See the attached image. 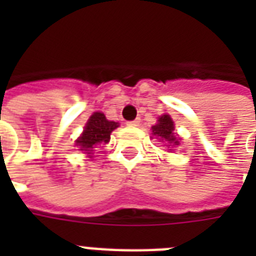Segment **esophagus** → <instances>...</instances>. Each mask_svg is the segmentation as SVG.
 <instances>
[{
  "mask_svg": "<svg viewBox=\"0 0 256 256\" xmlns=\"http://www.w3.org/2000/svg\"><path fill=\"white\" fill-rule=\"evenodd\" d=\"M140 120H132V122H128V126H140Z\"/></svg>",
  "mask_w": 256,
  "mask_h": 256,
  "instance_id": "obj_1",
  "label": "esophagus"
}]
</instances>
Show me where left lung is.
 <instances>
[{
	"mask_svg": "<svg viewBox=\"0 0 256 256\" xmlns=\"http://www.w3.org/2000/svg\"><path fill=\"white\" fill-rule=\"evenodd\" d=\"M152 136H158L160 140H166L168 144H176V146L179 144V140L174 132V122L168 114H164V116L158 118V122L154 126H152Z\"/></svg>",
	"mask_w": 256,
	"mask_h": 256,
	"instance_id": "1",
	"label": "left lung"
}]
</instances>
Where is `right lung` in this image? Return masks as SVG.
<instances>
[{"instance_id": "add662e5", "label": "right lung", "mask_w": 256, "mask_h": 256, "mask_svg": "<svg viewBox=\"0 0 256 256\" xmlns=\"http://www.w3.org/2000/svg\"><path fill=\"white\" fill-rule=\"evenodd\" d=\"M118 126V122L106 120L104 112H92L84 128V132L76 140V146H78L80 150L85 152L86 154H92V148H96L100 144H108L110 140V134Z\"/></svg>"}]
</instances>
